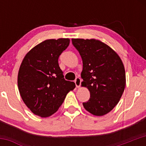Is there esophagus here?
<instances>
[{
	"label": "esophagus",
	"instance_id": "esophagus-1",
	"mask_svg": "<svg viewBox=\"0 0 146 146\" xmlns=\"http://www.w3.org/2000/svg\"><path fill=\"white\" fill-rule=\"evenodd\" d=\"M75 83H76V88H79L80 86V83H81V79L80 78H76V80H75Z\"/></svg>",
	"mask_w": 146,
	"mask_h": 146
}]
</instances>
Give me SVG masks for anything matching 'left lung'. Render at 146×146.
I'll return each mask as SVG.
<instances>
[{
  "instance_id": "1",
  "label": "left lung",
  "mask_w": 146,
  "mask_h": 146,
  "mask_svg": "<svg viewBox=\"0 0 146 146\" xmlns=\"http://www.w3.org/2000/svg\"><path fill=\"white\" fill-rule=\"evenodd\" d=\"M82 60L81 86L90 98L82 103L95 116H104L118 104L126 86V73L121 59L114 50L99 39H72Z\"/></svg>"
}]
</instances>
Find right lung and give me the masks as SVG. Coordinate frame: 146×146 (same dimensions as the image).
Wrapping results in <instances>:
<instances>
[{
    "instance_id": "obj_1",
    "label": "right lung",
    "mask_w": 146,
    "mask_h": 146,
    "mask_svg": "<svg viewBox=\"0 0 146 146\" xmlns=\"http://www.w3.org/2000/svg\"><path fill=\"white\" fill-rule=\"evenodd\" d=\"M70 39H46L25 55L17 75V86L23 102L33 114L48 117L56 112L73 82L64 79L58 57L68 46Z\"/></svg>"
}]
</instances>
